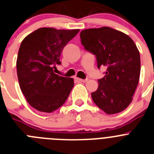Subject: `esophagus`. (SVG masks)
Instances as JSON below:
<instances>
[{
    "mask_svg": "<svg viewBox=\"0 0 154 154\" xmlns=\"http://www.w3.org/2000/svg\"><path fill=\"white\" fill-rule=\"evenodd\" d=\"M76 79L78 80L79 82H87V80H88V79H79V78H76Z\"/></svg>",
    "mask_w": 154,
    "mask_h": 154,
    "instance_id": "obj_1",
    "label": "esophagus"
}]
</instances>
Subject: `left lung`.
<instances>
[{
  "label": "left lung",
  "instance_id": "left-lung-1",
  "mask_svg": "<svg viewBox=\"0 0 154 154\" xmlns=\"http://www.w3.org/2000/svg\"><path fill=\"white\" fill-rule=\"evenodd\" d=\"M80 38L85 49L96 55L98 68L106 67L92 100L109 115L122 112L131 103L140 79L137 45L127 35L109 27L85 29Z\"/></svg>",
  "mask_w": 154,
  "mask_h": 154
}]
</instances>
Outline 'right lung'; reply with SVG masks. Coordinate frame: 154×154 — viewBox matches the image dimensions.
<instances>
[{
	"mask_svg": "<svg viewBox=\"0 0 154 154\" xmlns=\"http://www.w3.org/2000/svg\"><path fill=\"white\" fill-rule=\"evenodd\" d=\"M79 29L41 28L24 38L19 48L17 74L20 88L31 106L51 112L66 101L74 86L72 78L54 73L64 47Z\"/></svg>",
	"mask_w": 154,
	"mask_h": 154,
	"instance_id": "obj_1",
	"label": "right lung"
}]
</instances>
